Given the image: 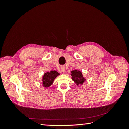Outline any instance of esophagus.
Here are the masks:
<instances>
[{
	"mask_svg": "<svg viewBox=\"0 0 129 129\" xmlns=\"http://www.w3.org/2000/svg\"><path fill=\"white\" fill-rule=\"evenodd\" d=\"M61 71L62 72H64L65 71V67L64 66H61Z\"/></svg>",
	"mask_w": 129,
	"mask_h": 129,
	"instance_id": "1",
	"label": "esophagus"
}]
</instances>
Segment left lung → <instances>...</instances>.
Listing matches in <instances>:
<instances>
[{"mask_svg":"<svg viewBox=\"0 0 129 129\" xmlns=\"http://www.w3.org/2000/svg\"><path fill=\"white\" fill-rule=\"evenodd\" d=\"M71 76L73 81L74 82L76 83V84L80 85L82 84L85 81V79L83 76L82 73L80 71L74 70L71 72Z\"/></svg>","mask_w":129,"mask_h":129,"instance_id":"left-lung-1","label":"left lung"}]
</instances>
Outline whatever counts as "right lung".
I'll use <instances>...</instances> for the list:
<instances>
[{"label":"right lung","instance_id":"1","mask_svg":"<svg viewBox=\"0 0 129 129\" xmlns=\"http://www.w3.org/2000/svg\"><path fill=\"white\" fill-rule=\"evenodd\" d=\"M59 75L60 74L55 71H52L45 73L42 79L43 86L45 88L50 87L53 84L54 79Z\"/></svg>","mask_w":129,"mask_h":129}]
</instances>
